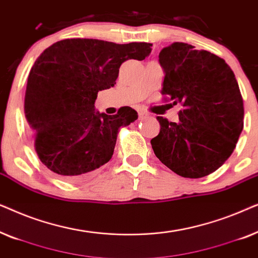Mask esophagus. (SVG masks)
I'll return each instance as SVG.
<instances>
[{
	"label": "esophagus",
	"mask_w": 258,
	"mask_h": 258,
	"mask_svg": "<svg viewBox=\"0 0 258 258\" xmlns=\"http://www.w3.org/2000/svg\"><path fill=\"white\" fill-rule=\"evenodd\" d=\"M148 117H149V115H148L146 111H142V110L139 111V118L140 119H146Z\"/></svg>",
	"instance_id": "34e87169"
}]
</instances>
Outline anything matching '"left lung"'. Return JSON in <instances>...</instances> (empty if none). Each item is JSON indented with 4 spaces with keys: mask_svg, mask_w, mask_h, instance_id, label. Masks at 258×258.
Listing matches in <instances>:
<instances>
[{
    "mask_svg": "<svg viewBox=\"0 0 258 258\" xmlns=\"http://www.w3.org/2000/svg\"><path fill=\"white\" fill-rule=\"evenodd\" d=\"M158 57L165 74L162 95L183 109L177 123L157 116L161 130L151 147L177 175L204 177L230 157L243 130L244 108L235 74L223 58L182 42L163 48Z\"/></svg>",
    "mask_w": 258,
    "mask_h": 258,
    "instance_id": "1",
    "label": "left lung"
}]
</instances>
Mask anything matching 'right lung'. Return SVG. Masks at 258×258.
<instances>
[{"mask_svg":"<svg viewBox=\"0 0 258 258\" xmlns=\"http://www.w3.org/2000/svg\"><path fill=\"white\" fill-rule=\"evenodd\" d=\"M151 45L67 38L38 56L28 77L24 114L49 170L77 181L110 161L119 128L139 116L130 107L115 115L96 111L97 93L114 87L122 63L142 61Z\"/></svg>","mask_w":258,"mask_h":258,"instance_id":"right-lung-1","label":"right lung"}]
</instances>
